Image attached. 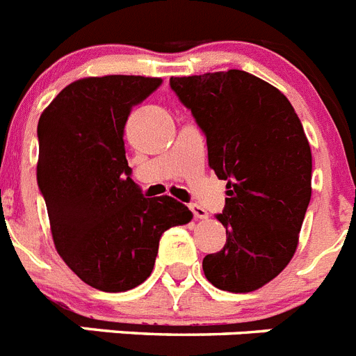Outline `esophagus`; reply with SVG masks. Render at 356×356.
Wrapping results in <instances>:
<instances>
[{
    "mask_svg": "<svg viewBox=\"0 0 356 356\" xmlns=\"http://www.w3.org/2000/svg\"><path fill=\"white\" fill-rule=\"evenodd\" d=\"M191 210H193L196 219H209V212L205 209H201L200 205H191Z\"/></svg>",
    "mask_w": 356,
    "mask_h": 356,
    "instance_id": "1",
    "label": "esophagus"
}]
</instances>
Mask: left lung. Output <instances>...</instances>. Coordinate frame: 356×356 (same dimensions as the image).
<instances>
[{"instance_id": "8db88e82", "label": "left lung", "mask_w": 356, "mask_h": 356, "mask_svg": "<svg viewBox=\"0 0 356 356\" xmlns=\"http://www.w3.org/2000/svg\"><path fill=\"white\" fill-rule=\"evenodd\" d=\"M169 83L205 134L209 165L228 188L216 216L226 244L203 259L207 280L221 291H257L294 257L312 196L300 118L276 87L238 69Z\"/></svg>"}]
</instances>
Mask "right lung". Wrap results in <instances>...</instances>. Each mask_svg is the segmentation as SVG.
Segmentation results:
<instances>
[{"instance_id":"1","label":"right lung","mask_w":356,"mask_h":356,"mask_svg":"<svg viewBox=\"0 0 356 356\" xmlns=\"http://www.w3.org/2000/svg\"><path fill=\"white\" fill-rule=\"evenodd\" d=\"M162 78L90 76L72 81L40 114L37 184L55 248L74 275L124 292L151 275L159 242L193 212L169 196L144 197L131 180L124 124Z\"/></svg>"}]
</instances>
